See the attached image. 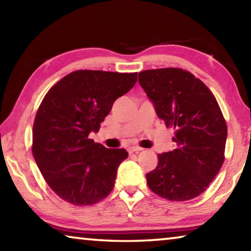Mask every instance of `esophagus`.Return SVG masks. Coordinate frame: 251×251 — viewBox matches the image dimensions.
I'll use <instances>...</instances> for the list:
<instances>
[{
  "label": "esophagus",
  "instance_id": "esophagus-1",
  "mask_svg": "<svg viewBox=\"0 0 251 251\" xmlns=\"http://www.w3.org/2000/svg\"><path fill=\"white\" fill-rule=\"evenodd\" d=\"M143 151L142 147H138V146H129L128 148H127V151L129 152V154H131V152H138Z\"/></svg>",
  "mask_w": 251,
  "mask_h": 251
}]
</instances>
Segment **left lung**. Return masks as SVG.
Segmentation results:
<instances>
[{
  "mask_svg": "<svg viewBox=\"0 0 251 251\" xmlns=\"http://www.w3.org/2000/svg\"><path fill=\"white\" fill-rule=\"evenodd\" d=\"M139 85L157 116L175 129L176 150L158 154L146 174L151 192L185 201L205 192L225 160L227 125L215 96L201 79L181 69H157L138 74Z\"/></svg>",
  "mask_w": 251,
  "mask_h": 251,
  "instance_id": "8db88e82",
  "label": "left lung"
}]
</instances>
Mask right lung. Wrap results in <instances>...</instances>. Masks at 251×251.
Masks as SVG:
<instances>
[{"instance_id": "1", "label": "right lung", "mask_w": 251, "mask_h": 251, "mask_svg": "<svg viewBox=\"0 0 251 251\" xmlns=\"http://www.w3.org/2000/svg\"><path fill=\"white\" fill-rule=\"evenodd\" d=\"M137 73L80 70L46 93L33 125L34 159L50 189L75 206L100 201L115 185L117 168L128 152L88 138L99 131L118 97Z\"/></svg>"}]
</instances>
